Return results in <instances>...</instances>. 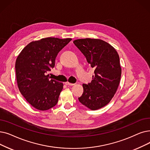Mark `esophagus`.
<instances>
[{
  "label": "esophagus",
  "instance_id": "obj_1",
  "mask_svg": "<svg viewBox=\"0 0 150 150\" xmlns=\"http://www.w3.org/2000/svg\"><path fill=\"white\" fill-rule=\"evenodd\" d=\"M65 84H66V85H67V86H73V85H74V83H70L69 82H66V83H65Z\"/></svg>",
  "mask_w": 150,
  "mask_h": 150
}]
</instances>
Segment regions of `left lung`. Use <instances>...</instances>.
<instances>
[{
	"label": "left lung",
	"instance_id": "1",
	"mask_svg": "<svg viewBox=\"0 0 150 150\" xmlns=\"http://www.w3.org/2000/svg\"><path fill=\"white\" fill-rule=\"evenodd\" d=\"M74 43L95 68L93 80L83 84V93L79 100L91 110H98L107 105L118 88L121 75L119 55L111 45L100 39H77Z\"/></svg>",
	"mask_w": 150,
	"mask_h": 150
}]
</instances>
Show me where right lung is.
<instances>
[{"mask_svg":"<svg viewBox=\"0 0 150 150\" xmlns=\"http://www.w3.org/2000/svg\"><path fill=\"white\" fill-rule=\"evenodd\" d=\"M71 40L54 37L42 38L25 46L18 55L15 70L19 91L30 105L39 110L54 107L63 83L50 79L58 53Z\"/></svg>","mask_w":150,"mask_h":150,"instance_id":"1","label":"right lung"}]
</instances>
